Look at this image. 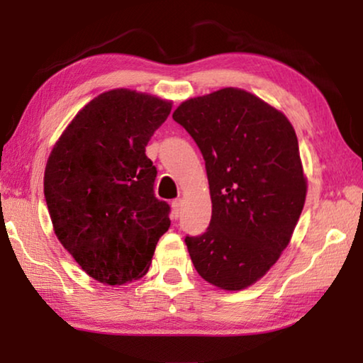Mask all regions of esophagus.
Wrapping results in <instances>:
<instances>
[{"mask_svg": "<svg viewBox=\"0 0 363 363\" xmlns=\"http://www.w3.org/2000/svg\"><path fill=\"white\" fill-rule=\"evenodd\" d=\"M171 210H173V219L179 218V213H181V200L179 199L171 201Z\"/></svg>", "mask_w": 363, "mask_h": 363, "instance_id": "1", "label": "esophagus"}]
</instances>
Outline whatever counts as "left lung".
I'll return each instance as SVG.
<instances>
[{
	"label": "left lung",
	"instance_id": "obj_1",
	"mask_svg": "<svg viewBox=\"0 0 363 363\" xmlns=\"http://www.w3.org/2000/svg\"><path fill=\"white\" fill-rule=\"evenodd\" d=\"M173 120L203 155L213 203L206 232L186 237L190 259L214 286L243 290L277 262L303 211L296 133L277 108L238 88L182 102Z\"/></svg>",
	"mask_w": 363,
	"mask_h": 363
}]
</instances>
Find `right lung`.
Masks as SVG:
<instances>
[{
    "label": "right lung",
    "instance_id": "add662e5",
    "mask_svg": "<svg viewBox=\"0 0 363 363\" xmlns=\"http://www.w3.org/2000/svg\"><path fill=\"white\" fill-rule=\"evenodd\" d=\"M171 102L112 89L77 113L54 145L45 199L54 232L91 277L123 285L147 274L169 229V205L153 194L157 168L145 155Z\"/></svg>",
    "mask_w": 363,
    "mask_h": 363
}]
</instances>
